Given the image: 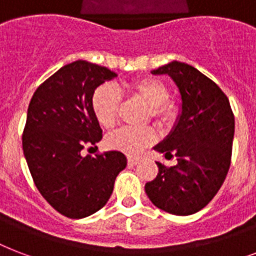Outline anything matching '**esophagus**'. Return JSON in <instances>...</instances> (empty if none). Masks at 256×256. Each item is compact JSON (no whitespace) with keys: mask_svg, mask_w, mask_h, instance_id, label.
Returning <instances> with one entry per match:
<instances>
[{"mask_svg":"<svg viewBox=\"0 0 256 256\" xmlns=\"http://www.w3.org/2000/svg\"><path fill=\"white\" fill-rule=\"evenodd\" d=\"M128 162L130 166H132V165H136V164L140 162V158H136V157H128Z\"/></svg>","mask_w":256,"mask_h":256,"instance_id":"obj_1","label":"esophagus"}]
</instances>
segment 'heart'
I'll list each match as a JSON object with an SVG mask.
<instances>
[{
	"instance_id": "b5f03b06",
	"label": "heart",
	"mask_w": 256,
	"mask_h": 256,
	"mask_svg": "<svg viewBox=\"0 0 256 256\" xmlns=\"http://www.w3.org/2000/svg\"><path fill=\"white\" fill-rule=\"evenodd\" d=\"M134 95L152 107V115L161 122H170L177 116L178 107L169 100V90L162 82L154 78H145L132 86ZM92 111L103 128H112L118 120L120 92L114 86L104 84L95 90L92 95ZM157 134L152 128H120L108 134L106 144L110 149L136 156L156 141Z\"/></svg>"
}]
</instances>
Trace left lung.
Here are the masks:
<instances>
[{
    "mask_svg": "<svg viewBox=\"0 0 256 256\" xmlns=\"http://www.w3.org/2000/svg\"><path fill=\"white\" fill-rule=\"evenodd\" d=\"M169 75L181 95V114L174 128L154 148L177 165L157 162L158 173L146 182L150 202L160 210L188 216L202 210L223 185L231 165L235 118L227 95L189 64L172 62L153 70Z\"/></svg>",
    "mask_w": 256,
    "mask_h": 256,
    "instance_id": "left-lung-1",
    "label": "left lung"
}]
</instances>
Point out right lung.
Wrapping results in <instances>:
<instances>
[{
  "instance_id": "1",
  "label": "right lung",
  "mask_w": 256,
  "mask_h": 256,
  "mask_svg": "<svg viewBox=\"0 0 256 256\" xmlns=\"http://www.w3.org/2000/svg\"><path fill=\"white\" fill-rule=\"evenodd\" d=\"M116 74L76 60L62 67L33 94L22 132V150L42 196L70 219L95 214L108 202L116 176L128 165L116 150L82 156L102 140L92 111L96 87Z\"/></svg>"
}]
</instances>
